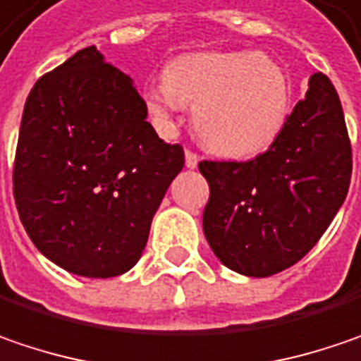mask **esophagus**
<instances>
[{"label":"esophagus","instance_id":"1","mask_svg":"<svg viewBox=\"0 0 361 361\" xmlns=\"http://www.w3.org/2000/svg\"><path fill=\"white\" fill-rule=\"evenodd\" d=\"M185 162H187L189 169H197V164H199V154L187 148V152H185Z\"/></svg>","mask_w":361,"mask_h":361}]
</instances>
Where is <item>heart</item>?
Masks as SVG:
<instances>
[{"label":"heart","instance_id":"obj_1","mask_svg":"<svg viewBox=\"0 0 361 361\" xmlns=\"http://www.w3.org/2000/svg\"><path fill=\"white\" fill-rule=\"evenodd\" d=\"M160 119L192 105V119L209 148L252 156L270 146L288 111V82L270 59L256 52H197L164 68V87L146 95Z\"/></svg>","mask_w":361,"mask_h":361}]
</instances>
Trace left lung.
Returning <instances> with one entry per match:
<instances>
[{
  "label": "left lung",
  "instance_id": "left-lung-1",
  "mask_svg": "<svg viewBox=\"0 0 361 361\" xmlns=\"http://www.w3.org/2000/svg\"><path fill=\"white\" fill-rule=\"evenodd\" d=\"M209 183L203 231L215 256L245 276H272L297 264L350 189L352 144L334 82L315 73L264 154L203 160Z\"/></svg>",
  "mask_w": 361,
  "mask_h": 361
}]
</instances>
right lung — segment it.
Wrapping results in <instances>:
<instances>
[{
  "label": "right lung",
  "instance_id": "right-lung-1",
  "mask_svg": "<svg viewBox=\"0 0 361 361\" xmlns=\"http://www.w3.org/2000/svg\"><path fill=\"white\" fill-rule=\"evenodd\" d=\"M132 79L87 46L27 95L13 160V199L48 260L111 279L140 260L172 178L185 166L146 121Z\"/></svg>",
  "mask_w": 361,
  "mask_h": 361
}]
</instances>
